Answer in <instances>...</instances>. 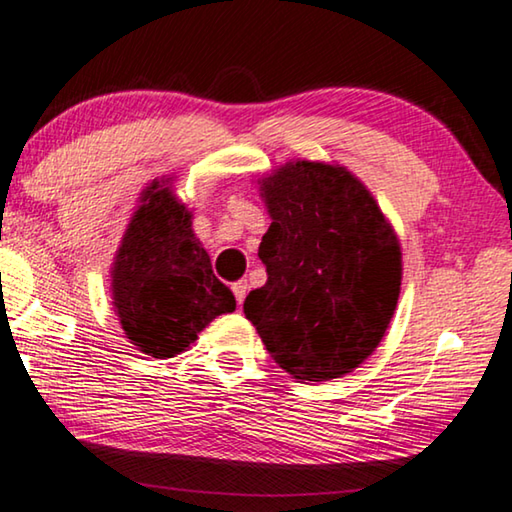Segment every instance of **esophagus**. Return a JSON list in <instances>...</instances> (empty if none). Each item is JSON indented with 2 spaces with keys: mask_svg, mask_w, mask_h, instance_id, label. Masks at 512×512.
I'll use <instances>...</instances> for the list:
<instances>
[{
  "mask_svg": "<svg viewBox=\"0 0 512 512\" xmlns=\"http://www.w3.org/2000/svg\"><path fill=\"white\" fill-rule=\"evenodd\" d=\"M232 292H234V299H236V303H243V299H246V294H248V282H246V280L234 282V285H232Z\"/></svg>",
  "mask_w": 512,
  "mask_h": 512,
  "instance_id": "34e87169",
  "label": "esophagus"
}]
</instances>
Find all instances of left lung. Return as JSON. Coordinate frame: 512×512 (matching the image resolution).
I'll return each mask as SVG.
<instances>
[{"mask_svg":"<svg viewBox=\"0 0 512 512\" xmlns=\"http://www.w3.org/2000/svg\"><path fill=\"white\" fill-rule=\"evenodd\" d=\"M259 190L271 227L257 255L269 278L243 312L294 379L347 375L375 352L398 305V236L345 167L292 160Z\"/></svg>","mask_w":512,"mask_h":512,"instance_id":"8db88e82","label":"left lung"}]
</instances>
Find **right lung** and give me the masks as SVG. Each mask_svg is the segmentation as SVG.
<instances>
[{"label":"right lung","instance_id":"obj_1","mask_svg":"<svg viewBox=\"0 0 512 512\" xmlns=\"http://www.w3.org/2000/svg\"><path fill=\"white\" fill-rule=\"evenodd\" d=\"M190 218L167 181H151L114 257V312L126 338L154 358L186 352L209 322L236 308Z\"/></svg>","mask_w":512,"mask_h":512}]
</instances>
